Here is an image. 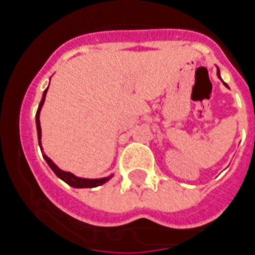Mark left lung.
Masks as SVG:
<instances>
[{"instance_id":"8db88e82","label":"left lung","mask_w":255,"mask_h":255,"mask_svg":"<svg viewBox=\"0 0 255 255\" xmlns=\"http://www.w3.org/2000/svg\"><path fill=\"white\" fill-rule=\"evenodd\" d=\"M217 75H218V78H219L220 80H222V78H220V71H219V68H218V67H217ZM222 81H223V80H222ZM223 84L226 85V87H228V85H227L226 83H224V81H223Z\"/></svg>"}]
</instances>
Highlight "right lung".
Returning a JSON list of instances; mask_svg holds the SVG:
<instances>
[{
    "instance_id": "1",
    "label": "right lung",
    "mask_w": 255,
    "mask_h": 255,
    "mask_svg": "<svg viewBox=\"0 0 255 255\" xmlns=\"http://www.w3.org/2000/svg\"><path fill=\"white\" fill-rule=\"evenodd\" d=\"M49 88V87H48ZM48 88L45 89L44 93H42V98L41 101H40V105H38V109H37V113H36V128H37V138H38V145H40V149L42 151V157L44 159L46 160V163L49 164V167L53 170L57 176L61 179V180L65 181L66 184H68L70 187L72 188H96V187H100L102 184L108 183L110 180L111 177L114 176V175L111 174L109 176H105V177H100V179H85V177H79V176H75L74 174L71 172H68V171H63L57 166V164L50 159V158L44 153L42 150V146H41V126H40V111L42 109V105L45 102V97H46V92H48Z\"/></svg>"
}]
</instances>
